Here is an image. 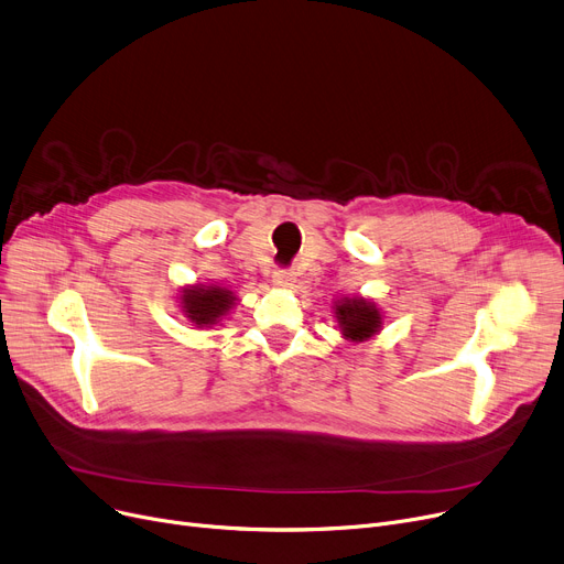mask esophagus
Wrapping results in <instances>:
<instances>
[{"instance_id": "1", "label": "esophagus", "mask_w": 564, "mask_h": 564, "mask_svg": "<svg viewBox=\"0 0 564 564\" xmlns=\"http://www.w3.org/2000/svg\"><path fill=\"white\" fill-rule=\"evenodd\" d=\"M276 288H290L294 283V272L292 270H276L272 276Z\"/></svg>"}]
</instances>
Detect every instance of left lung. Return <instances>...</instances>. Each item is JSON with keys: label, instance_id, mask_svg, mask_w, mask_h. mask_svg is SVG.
Wrapping results in <instances>:
<instances>
[{"label": "left lung", "instance_id": "left-lung-1", "mask_svg": "<svg viewBox=\"0 0 564 564\" xmlns=\"http://www.w3.org/2000/svg\"><path fill=\"white\" fill-rule=\"evenodd\" d=\"M334 317L345 340L364 343L381 332V313L375 302L364 297H345L334 304Z\"/></svg>", "mask_w": 564, "mask_h": 564}]
</instances>
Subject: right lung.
Returning <instances> with one entry per match:
<instances>
[{"label": "right lung", "instance_id": "right-lung-1", "mask_svg": "<svg viewBox=\"0 0 564 564\" xmlns=\"http://www.w3.org/2000/svg\"><path fill=\"white\" fill-rule=\"evenodd\" d=\"M177 300L185 317L196 327H213L235 306V294L221 285H187Z\"/></svg>", "mask_w": 564, "mask_h": 564}]
</instances>
